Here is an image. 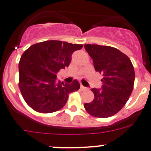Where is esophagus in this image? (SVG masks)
<instances>
[{
	"label": "esophagus",
	"mask_w": 151,
	"mask_h": 151,
	"mask_svg": "<svg viewBox=\"0 0 151 151\" xmlns=\"http://www.w3.org/2000/svg\"><path fill=\"white\" fill-rule=\"evenodd\" d=\"M80 89H81V91H85V90H88V88L85 87V86H83V85H81Z\"/></svg>",
	"instance_id": "34e87169"
}]
</instances>
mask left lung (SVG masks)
<instances>
[{
	"label": "left lung",
	"instance_id": "obj_1",
	"mask_svg": "<svg viewBox=\"0 0 151 151\" xmlns=\"http://www.w3.org/2000/svg\"><path fill=\"white\" fill-rule=\"evenodd\" d=\"M93 60L94 69L103 74L101 90L92 88L94 100L84 104L86 111L94 117L107 118L118 113L132 92L134 70L127 55L110 46L85 45Z\"/></svg>",
	"mask_w": 151,
	"mask_h": 151
}]
</instances>
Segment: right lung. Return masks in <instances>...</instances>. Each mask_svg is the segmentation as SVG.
Here are the masks:
<instances>
[{"instance_id":"obj_1","label":"right lung","mask_w":151,"mask_h":151,"mask_svg":"<svg viewBox=\"0 0 151 151\" xmlns=\"http://www.w3.org/2000/svg\"><path fill=\"white\" fill-rule=\"evenodd\" d=\"M82 47L51 40L35 44L22 54L19 63V88L32 109L41 113H54L66 105L70 93L79 89L76 80L71 84L56 81L57 73L69 66L72 54Z\"/></svg>"}]
</instances>
